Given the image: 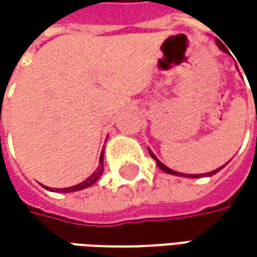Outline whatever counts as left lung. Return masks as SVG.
Here are the masks:
<instances>
[{
  "label": "left lung",
  "instance_id": "obj_1",
  "mask_svg": "<svg viewBox=\"0 0 257 257\" xmlns=\"http://www.w3.org/2000/svg\"><path fill=\"white\" fill-rule=\"evenodd\" d=\"M217 45H219V48H220V50H223V51H226V47H224V45H223L222 43H220V41H217ZM149 152H150V150H149ZM150 156H152L154 160H156V163H157V166H159V167H160V169H162L163 172L170 173V174H176V176H180V173L173 172L172 169H169V167H167V166H164V164L162 163V162H159V159H157V157H156V156H154V154L152 153V152H150ZM222 169H223V166H222V167H220V169H216V170H213V172L206 173V176H212V174H216V173H217V172H220ZM182 176H183V174H182ZM202 176H203V174H202ZM202 176H200V174H187V177H202Z\"/></svg>",
  "mask_w": 257,
  "mask_h": 257
}]
</instances>
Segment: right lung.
Wrapping results in <instances>:
<instances>
[{
  "mask_svg": "<svg viewBox=\"0 0 257 257\" xmlns=\"http://www.w3.org/2000/svg\"><path fill=\"white\" fill-rule=\"evenodd\" d=\"M103 153L100 156V166H98V169L95 170V172L87 179L83 183H80V184H75L73 187H65V189H57V192H63V193H70V192H77V190H83L85 187H90V186H93L94 183L97 182L98 179H100V176L103 174Z\"/></svg>",
  "mask_w": 257,
  "mask_h": 257,
  "instance_id": "obj_1",
  "label": "right lung"
}]
</instances>
